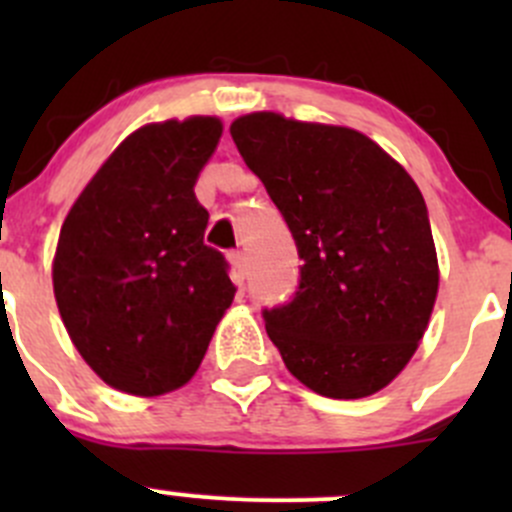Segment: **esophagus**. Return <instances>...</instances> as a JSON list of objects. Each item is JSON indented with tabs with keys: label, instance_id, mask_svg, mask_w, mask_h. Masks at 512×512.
Returning a JSON list of instances; mask_svg holds the SVG:
<instances>
[{
	"label": "esophagus",
	"instance_id": "esophagus-1",
	"mask_svg": "<svg viewBox=\"0 0 512 512\" xmlns=\"http://www.w3.org/2000/svg\"><path fill=\"white\" fill-rule=\"evenodd\" d=\"M227 260H230V267H232V275H235V280H240V282L245 280V275H247L245 255L237 250V252H230V255H227Z\"/></svg>",
	"mask_w": 512,
	"mask_h": 512
}]
</instances>
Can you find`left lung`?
<instances>
[{"label":"left lung","mask_w":512,"mask_h":512,"mask_svg":"<svg viewBox=\"0 0 512 512\" xmlns=\"http://www.w3.org/2000/svg\"><path fill=\"white\" fill-rule=\"evenodd\" d=\"M230 133L304 260L292 302L265 309L289 374L327 399L376 394L416 354L436 304L421 190L354 128L255 111Z\"/></svg>","instance_id":"1"}]
</instances>
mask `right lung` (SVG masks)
<instances>
[{"instance_id": "add662e5", "label": "right lung", "mask_w": 512, "mask_h": 512, "mask_svg": "<svg viewBox=\"0 0 512 512\" xmlns=\"http://www.w3.org/2000/svg\"><path fill=\"white\" fill-rule=\"evenodd\" d=\"M220 136L218 116L146 123L103 160L61 225L51 265L61 322L123 394L188 384L235 299L193 193Z\"/></svg>"}]
</instances>
